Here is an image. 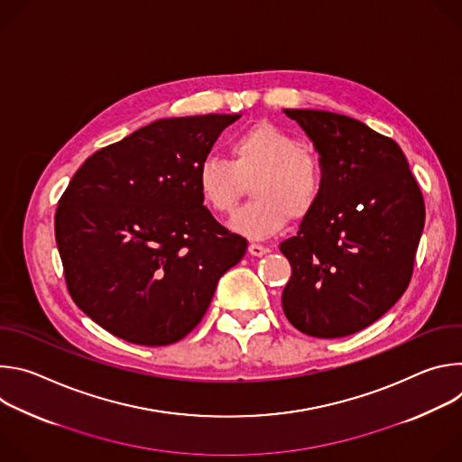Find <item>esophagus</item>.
<instances>
[{
    "instance_id": "34e87169",
    "label": "esophagus",
    "mask_w": 462,
    "mask_h": 462,
    "mask_svg": "<svg viewBox=\"0 0 462 462\" xmlns=\"http://www.w3.org/2000/svg\"><path fill=\"white\" fill-rule=\"evenodd\" d=\"M248 252H250L252 255H255V257H261V255H265V254L269 252V248L259 245V243H250V245H248Z\"/></svg>"
}]
</instances>
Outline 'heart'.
<instances>
[{"label":"heart","mask_w":462,"mask_h":462,"mask_svg":"<svg viewBox=\"0 0 462 462\" xmlns=\"http://www.w3.org/2000/svg\"><path fill=\"white\" fill-rule=\"evenodd\" d=\"M230 161L207 157L195 170L199 199L216 216H230L250 182L254 199L230 226L248 239H267L282 232L289 219L303 221L318 208L325 189L319 155L273 122H259L228 144Z\"/></svg>","instance_id":"b5f03b06"}]
</instances>
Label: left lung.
I'll return each instance as SVG.
<instances>
[{
    "mask_svg": "<svg viewBox=\"0 0 462 462\" xmlns=\"http://www.w3.org/2000/svg\"><path fill=\"white\" fill-rule=\"evenodd\" d=\"M325 166L318 208L280 245L292 274L282 303L298 331L342 338L383 316L406 292L426 208L401 146L364 122L285 109Z\"/></svg>",
    "mask_w": 462,
    "mask_h": 462,
    "instance_id": "left-lung-1",
    "label": "left lung"
}]
</instances>
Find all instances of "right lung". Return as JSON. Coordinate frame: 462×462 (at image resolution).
Wrapping results in <instances>:
<instances>
[{"label": "right lung", "mask_w": 462, "mask_h": 462, "mask_svg": "<svg viewBox=\"0 0 462 462\" xmlns=\"http://www.w3.org/2000/svg\"><path fill=\"white\" fill-rule=\"evenodd\" d=\"M239 115L161 118L93 153L61 193L54 234L73 301L107 333L170 346L199 323L246 239L203 207L195 170Z\"/></svg>", "instance_id": "right-lung-1"}]
</instances>
